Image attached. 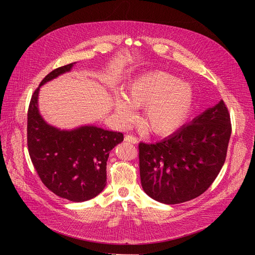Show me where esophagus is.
I'll return each mask as SVG.
<instances>
[{"label":"esophagus","instance_id":"1","mask_svg":"<svg viewBox=\"0 0 255 255\" xmlns=\"http://www.w3.org/2000/svg\"><path fill=\"white\" fill-rule=\"evenodd\" d=\"M125 141L127 142H129V143H137L138 142V139L135 137V136H132V135H127L125 137Z\"/></svg>","mask_w":255,"mask_h":255}]
</instances>
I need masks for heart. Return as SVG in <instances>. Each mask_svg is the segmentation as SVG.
<instances>
[{
    "instance_id": "1",
    "label": "heart",
    "mask_w": 255,
    "mask_h": 255,
    "mask_svg": "<svg viewBox=\"0 0 255 255\" xmlns=\"http://www.w3.org/2000/svg\"><path fill=\"white\" fill-rule=\"evenodd\" d=\"M195 92L188 82L165 71H151L128 84V96L116 95L113 107L118 119L126 123L135 116V109H144L142 123L157 135L179 129L194 107Z\"/></svg>"
}]
</instances>
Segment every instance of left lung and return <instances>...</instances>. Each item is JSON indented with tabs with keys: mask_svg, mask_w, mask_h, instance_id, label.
<instances>
[{
	"mask_svg": "<svg viewBox=\"0 0 255 255\" xmlns=\"http://www.w3.org/2000/svg\"><path fill=\"white\" fill-rule=\"evenodd\" d=\"M231 120L223 101L155 143H139L143 191L164 204H179L202 195L225 164Z\"/></svg>",
	"mask_w": 255,
	"mask_h": 255,
	"instance_id": "obj_1",
	"label": "left lung"
}]
</instances>
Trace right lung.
Here are the masks:
<instances>
[{
	"instance_id": "add662e5",
	"label": "right lung",
	"mask_w": 255,
	"mask_h": 255,
	"mask_svg": "<svg viewBox=\"0 0 255 255\" xmlns=\"http://www.w3.org/2000/svg\"><path fill=\"white\" fill-rule=\"evenodd\" d=\"M75 64L53 70L35 90L27 113V145L45 186L60 198L84 202L105 188L110 152L123 141V135L95 125L61 129L43 119L38 105L40 87L70 72Z\"/></svg>"
}]
</instances>
